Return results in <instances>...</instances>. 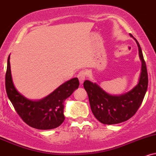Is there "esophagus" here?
Masks as SVG:
<instances>
[{
	"label": "esophagus",
	"mask_w": 156,
	"mask_h": 156,
	"mask_svg": "<svg viewBox=\"0 0 156 156\" xmlns=\"http://www.w3.org/2000/svg\"><path fill=\"white\" fill-rule=\"evenodd\" d=\"M86 75H87V73H86V71H84V70L80 71L79 73H78V76H77V77H78V80H79L80 84L83 83L84 80H85Z\"/></svg>",
	"instance_id": "obj_1"
}]
</instances>
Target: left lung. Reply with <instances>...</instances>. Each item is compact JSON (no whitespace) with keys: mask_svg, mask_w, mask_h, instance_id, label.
<instances>
[{"mask_svg":"<svg viewBox=\"0 0 156 156\" xmlns=\"http://www.w3.org/2000/svg\"><path fill=\"white\" fill-rule=\"evenodd\" d=\"M139 55L142 62V69L138 84L127 93L121 95H111L107 93L96 83L86 80L84 89L89 96L91 111L99 122L112 125L127 121L136 113L141 105L147 89L148 76L143 54L136 38Z\"/></svg>","mask_w":156,"mask_h":156,"instance_id":"left-lung-1","label":"left lung"}]
</instances>
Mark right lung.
<instances>
[{
  "instance_id": "1",
  "label": "right lung",
  "mask_w": 156,
  "mask_h": 156,
  "mask_svg": "<svg viewBox=\"0 0 156 156\" xmlns=\"http://www.w3.org/2000/svg\"><path fill=\"white\" fill-rule=\"evenodd\" d=\"M79 86L78 78L62 84L49 95L40 100L26 98L16 89L11 73L10 56L7 61L5 90L18 115L30 126L41 130L55 129L65 120L64 102Z\"/></svg>"
}]
</instances>
